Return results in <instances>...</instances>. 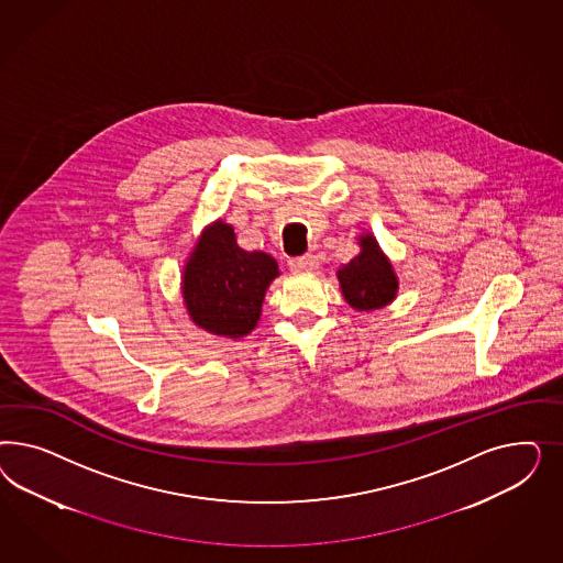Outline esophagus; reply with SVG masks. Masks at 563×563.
<instances>
[{
	"label": "esophagus",
	"instance_id": "1",
	"mask_svg": "<svg viewBox=\"0 0 563 563\" xmlns=\"http://www.w3.org/2000/svg\"><path fill=\"white\" fill-rule=\"evenodd\" d=\"M289 268L292 273H311L318 268V257L306 254V256L290 257Z\"/></svg>",
	"mask_w": 563,
	"mask_h": 563
}]
</instances>
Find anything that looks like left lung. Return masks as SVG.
I'll use <instances>...</instances> for the list:
<instances>
[{
  "label": "left lung",
  "mask_w": 563,
  "mask_h": 563,
  "mask_svg": "<svg viewBox=\"0 0 563 563\" xmlns=\"http://www.w3.org/2000/svg\"><path fill=\"white\" fill-rule=\"evenodd\" d=\"M363 252L339 271L342 295L355 309H379L396 297L398 280L393 264L379 252L372 235L361 238Z\"/></svg>",
  "instance_id": "obj_1"
}]
</instances>
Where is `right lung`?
<instances>
[{"instance_id":"add662e5","label":"right lung","mask_w":563,"mask_h":563,"mask_svg":"<svg viewBox=\"0 0 563 563\" xmlns=\"http://www.w3.org/2000/svg\"><path fill=\"white\" fill-rule=\"evenodd\" d=\"M278 264L264 252H245L231 224L206 231L184 273V299L196 324L229 339L254 330Z\"/></svg>"}]
</instances>
